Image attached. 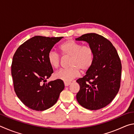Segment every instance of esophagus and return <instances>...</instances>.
I'll return each mask as SVG.
<instances>
[{
	"label": "esophagus",
	"instance_id": "esophagus-1",
	"mask_svg": "<svg viewBox=\"0 0 134 134\" xmlns=\"http://www.w3.org/2000/svg\"><path fill=\"white\" fill-rule=\"evenodd\" d=\"M70 84H71V83H70V82H64V86H69Z\"/></svg>",
	"mask_w": 134,
	"mask_h": 134
}]
</instances>
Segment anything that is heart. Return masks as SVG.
<instances>
[{"label": "heart", "mask_w": 134, "mask_h": 134, "mask_svg": "<svg viewBox=\"0 0 134 134\" xmlns=\"http://www.w3.org/2000/svg\"><path fill=\"white\" fill-rule=\"evenodd\" d=\"M59 49L63 55L70 57V67L57 71L54 74L56 79L67 82L78 77L80 70L81 72H86L92 67L94 60V52L90 45H82L75 41L69 40L60 45ZM47 59L53 69H57L60 66L61 58L56 52L49 51Z\"/></svg>", "instance_id": "1"}]
</instances>
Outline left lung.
I'll list each match as a JSON object with an SVG mask.
<instances>
[{"mask_svg": "<svg viewBox=\"0 0 134 134\" xmlns=\"http://www.w3.org/2000/svg\"><path fill=\"white\" fill-rule=\"evenodd\" d=\"M89 43L93 49L94 60L90 69L77 80L80 90L77 100L89 110H98L109 105L121 86L122 64L116 48L108 39L95 33L76 38Z\"/></svg>", "mask_w": 134, "mask_h": 134, "instance_id": "obj_1", "label": "left lung"}]
</instances>
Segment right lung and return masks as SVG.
<instances>
[{
  "mask_svg": "<svg viewBox=\"0 0 134 134\" xmlns=\"http://www.w3.org/2000/svg\"><path fill=\"white\" fill-rule=\"evenodd\" d=\"M63 38L35 36L20 45L13 55L11 74L14 90L31 109L42 111L52 107L64 89L60 79L45 83L53 72L47 55Z\"/></svg>",
  "mask_w": 134,
  "mask_h": 134,
  "instance_id": "obj_1",
  "label": "right lung"
}]
</instances>
